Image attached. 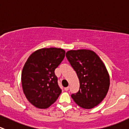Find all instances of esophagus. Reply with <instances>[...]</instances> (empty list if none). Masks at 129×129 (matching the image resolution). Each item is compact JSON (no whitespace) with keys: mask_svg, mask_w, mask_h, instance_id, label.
<instances>
[{"mask_svg":"<svg viewBox=\"0 0 129 129\" xmlns=\"http://www.w3.org/2000/svg\"><path fill=\"white\" fill-rule=\"evenodd\" d=\"M69 87H65L64 89H65V91H67L69 90Z\"/></svg>","mask_w":129,"mask_h":129,"instance_id":"34e87169","label":"esophagus"}]
</instances>
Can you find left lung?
<instances>
[{"instance_id": "8db88e82", "label": "left lung", "mask_w": 129, "mask_h": 129, "mask_svg": "<svg viewBox=\"0 0 129 129\" xmlns=\"http://www.w3.org/2000/svg\"><path fill=\"white\" fill-rule=\"evenodd\" d=\"M66 57L76 71L79 89L71 97L75 103L85 109H91L104 99L110 86L107 68L96 53L89 50H70Z\"/></svg>"}]
</instances>
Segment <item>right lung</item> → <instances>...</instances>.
<instances>
[{
	"label": "right lung",
	"mask_w": 129,
	"mask_h": 129,
	"mask_svg": "<svg viewBox=\"0 0 129 129\" xmlns=\"http://www.w3.org/2000/svg\"><path fill=\"white\" fill-rule=\"evenodd\" d=\"M62 48H42L33 52L22 69L21 81L27 100L38 108H47L62 92L55 70L65 57Z\"/></svg>",
	"instance_id": "add662e5"
}]
</instances>
